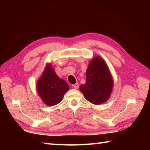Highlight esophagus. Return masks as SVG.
<instances>
[{
    "label": "esophagus",
    "instance_id": "obj_1",
    "mask_svg": "<svg viewBox=\"0 0 150 150\" xmlns=\"http://www.w3.org/2000/svg\"><path fill=\"white\" fill-rule=\"evenodd\" d=\"M72 87L74 88L75 89H78L79 88V84H78V83H76L75 84H73L72 85Z\"/></svg>",
    "mask_w": 150,
    "mask_h": 150
}]
</instances>
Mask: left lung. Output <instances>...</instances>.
Wrapping results in <instances>:
<instances>
[{"instance_id": "1", "label": "left lung", "mask_w": 150, "mask_h": 150, "mask_svg": "<svg viewBox=\"0 0 150 150\" xmlns=\"http://www.w3.org/2000/svg\"><path fill=\"white\" fill-rule=\"evenodd\" d=\"M86 83L80 90L86 99L93 104L107 101L113 90V81L106 62L100 57L91 60L86 70Z\"/></svg>"}]
</instances>
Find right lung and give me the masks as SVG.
Returning a JSON list of instances; mask_svg holds the SVG:
<instances>
[{"mask_svg":"<svg viewBox=\"0 0 150 150\" xmlns=\"http://www.w3.org/2000/svg\"><path fill=\"white\" fill-rule=\"evenodd\" d=\"M69 89V85L57 76L52 64H47L37 83V93L44 103L51 106L59 104Z\"/></svg>","mask_w":150,"mask_h":150,"instance_id":"obj_1","label":"right lung"}]
</instances>
